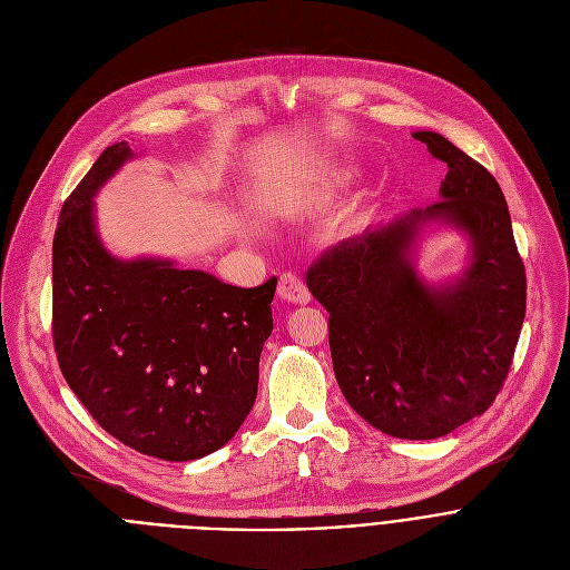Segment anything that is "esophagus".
<instances>
[{"mask_svg":"<svg viewBox=\"0 0 570 570\" xmlns=\"http://www.w3.org/2000/svg\"><path fill=\"white\" fill-rule=\"evenodd\" d=\"M277 295L286 302H295V304H306L311 299V293L306 288V284L302 282V277H297L295 273H284L279 277L277 284Z\"/></svg>","mask_w":570,"mask_h":570,"instance_id":"34e87169","label":"esophagus"}]
</instances>
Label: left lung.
Listing matches in <instances>:
<instances>
[{
    "label": "left lung",
    "instance_id": "1",
    "mask_svg": "<svg viewBox=\"0 0 570 570\" xmlns=\"http://www.w3.org/2000/svg\"><path fill=\"white\" fill-rule=\"evenodd\" d=\"M446 165L442 203L338 243L306 273L330 313L336 381L385 435L435 440L494 403L525 317V266L497 178L446 137L413 135ZM431 217L462 226L472 266L453 287L426 289L404 262Z\"/></svg>",
    "mask_w": 570,
    "mask_h": 570
}]
</instances>
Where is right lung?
Masks as SVG:
<instances>
[{
	"label": "right lung",
	"mask_w": 570,
	"mask_h": 570,
	"mask_svg": "<svg viewBox=\"0 0 570 570\" xmlns=\"http://www.w3.org/2000/svg\"><path fill=\"white\" fill-rule=\"evenodd\" d=\"M130 157L108 146L53 234L51 336L60 372L97 424L171 462L214 453L257 399L277 279L238 288L169 262L124 264L95 232L92 196Z\"/></svg>",
	"instance_id": "right-lung-1"
}]
</instances>
